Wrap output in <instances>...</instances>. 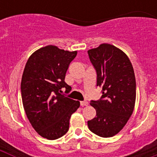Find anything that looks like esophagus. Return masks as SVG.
<instances>
[{
    "mask_svg": "<svg viewBox=\"0 0 157 157\" xmlns=\"http://www.w3.org/2000/svg\"><path fill=\"white\" fill-rule=\"evenodd\" d=\"M80 105H81V106H87V105H89V103L87 102V101H80Z\"/></svg>",
    "mask_w": 157,
    "mask_h": 157,
    "instance_id": "esophagus-1",
    "label": "esophagus"
}]
</instances>
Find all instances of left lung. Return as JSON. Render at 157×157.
Masks as SVG:
<instances>
[{
  "label": "left lung",
  "instance_id": "1",
  "mask_svg": "<svg viewBox=\"0 0 157 157\" xmlns=\"http://www.w3.org/2000/svg\"><path fill=\"white\" fill-rule=\"evenodd\" d=\"M88 55L97 73V86L102 87V96L98 101H90L97 115L87 124L97 135L110 138L123 128L134 111V68L127 55L110 44L90 49Z\"/></svg>",
  "mask_w": 157,
  "mask_h": 157
}]
</instances>
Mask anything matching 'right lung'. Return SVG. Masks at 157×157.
Returning a JSON list of instances; mask_svg holds the SVG:
<instances>
[{"instance_id":"add662e5","label":"right lung","mask_w":157,"mask_h":157,"mask_svg":"<svg viewBox=\"0 0 157 157\" xmlns=\"http://www.w3.org/2000/svg\"><path fill=\"white\" fill-rule=\"evenodd\" d=\"M77 52L47 45L29 57L21 81L23 108L32 127L48 140L64 135L69 129L71 115L80 106L76 101L61 94L71 87L65 82V75Z\"/></svg>"}]
</instances>
